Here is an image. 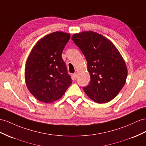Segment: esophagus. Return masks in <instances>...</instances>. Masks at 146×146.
I'll return each instance as SVG.
<instances>
[{"mask_svg":"<svg viewBox=\"0 0 146 146\" xmlns=\"http://www.w3.org/2000/svg\"><path fill=\"white\" fill-rule=\"evenodd\" d=\"M72 76H73V78L74 80H76V78H77V74H76V73L73 74Z\"/></svg>","mask_w":146,"mask_h":146,"instance_id":"esophagus-1","label":"esophagus"}]
</instances>
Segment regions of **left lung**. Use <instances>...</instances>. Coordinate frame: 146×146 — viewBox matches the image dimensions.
Segmentation results:
<instances>
[{
    "mask_svg": "<svg viewBox=\"0 0 146 146\" xmlns=\"http://www.w3.org/2000/svg\"><path fill=\"white\" fill-rule=\"evenodd\" d=\"M72 39L84 54L91 76L84 91L95 102L110 101L124 86L128 74L121 54L110 40L95 32L74 34Z\"/></svg>",
    "mask_w": 146,
    "mask_h": 146,
    "instance_id": "left-lung-1",
    "label": "left lung"
}]
</instances>
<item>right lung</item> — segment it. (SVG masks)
I'll return each mask as SVG.
<instances>
[{
	"label": "right lung",
	"instance_id": "1",
	"mask_svg": "<svg viewBox=\"0 0 146 146\" xmlns=\"http://www.w3.org/2000/svg\"><path fill=\"white\" fill-rule=\"evenodd\" d=\"M70 35L54 32L40 39L26 62L25 81L31 94L40 101L52 103L62 98L72 83L62 52Z\"/></svg>",
	"mask_w": 146,
	"mask_h": 146
}]
</instances>
